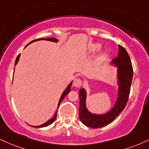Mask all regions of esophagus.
Wrapping results in <instances>:
<instances>
[{
	"label": "esophagus",
	"mask_w": 149,
	"mask_h": 149,
	"mask_svg": "<svg viewBox=\"0 0 149 149\" xmlns=\"http://www.w3.org/2000/svg\"><path fill=\"white\" fill-rule=\"evenodd\" d=\"M82 84H83L82 80L79 78L75 79L74 81H73V86H75V87H80V86L82 85Z\"/></svg>",
	"instance_id": "esophagus-1"
}]
</instances>
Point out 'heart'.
I'll list each match as a JSON object with an SVG mask.
<instances>
[{"mask_svg": "<svg viewBox=\"0 0 149 149\" xmlns=\"http://www.w3.org/2000/svg\"><path fill=\"white\" fill-rule=\"evenodd\" d=\"M100 49H101L100 44H98V43L94 44V45H92V47H91L90 52H91V53H92V54H95V53H96L98 52V51H100ZM107 56H108V55L106 53H105V52L102 53V54L100 56V57L98 58V60H97L98 63L100 64V63H103V62H104V61L107 58Z\"/></svg>", "mask_w": 149, "mask_h": 149, "instance_id": "b5f03b06", "label": "heart"}]
</instances>
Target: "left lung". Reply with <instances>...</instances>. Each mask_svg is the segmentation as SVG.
I'll return each mask as SVG.
<instances>
[{"label": "left lung", "mask_w": 149, "mask_h": 149, "mask_svg": "<svg viewBox=\"0 0 149 149\" xmlns=\"http://www.w3.org/2000/svg\"><path fill=\"white\" fill-rule=\"evenodd\" d=\"M112 63L118 68L117 79L119 91L116 104L108 113L100 115L90 113L86 106V92L84 88L79 90L80 106L79 117L81 122L88 127L98 128L111 124L124 109L128 102L133 79V70L129 55L122 45H119L118 56L113 58Z\"/></svg>", "instance_id": "left-lung-1"}]
</instances>
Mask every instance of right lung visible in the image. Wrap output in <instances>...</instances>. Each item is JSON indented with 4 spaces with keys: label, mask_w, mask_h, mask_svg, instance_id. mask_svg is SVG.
<instances>
[{
    "label": "right lung",
    "mask_w": 149,
    "mask_h": 149,
    "mask_svg": "<svg viewBox=\"0 0 149 149\" xmlns=\"http://www.w3.org/2000/svg\"><path fill=\"white\" fill-rule=\"evenodd\" d=\"M44 39H45V40H47V41H53V42H57V41H58V40H57V39H56V38H38V39H36V40H33L32 41H31L30 43H29L28 44H27V45H26V46H27V45H28L29 44L32 43V42H34V41H39V40H44ZM19 57H20V54L18 55V56H17V57H16V61H15V65H16V64H17L18 61V60H19ZM72 82H71V83L68 86V87L66 88V89L65 90V91H64V92H63V94H62L61 97V98H60V100H59V102H58V106H59V105H60L61 102L62 101H63V99H64V97H65V95L68 94V93H70V88H71V86H72ZM57 111H58V109H57ZM57 111H56V113H55L54 116L53 117L52 119H49V120L47 121V122H45V123H44V124H41V125H40V126H33V127H35V128H42V127H45V126H47L50 125L51 124H52V123L54 122V120H55V119H56V115H57Z\"/></svg>",
    "instance_id": "1"
}]
</instances>
